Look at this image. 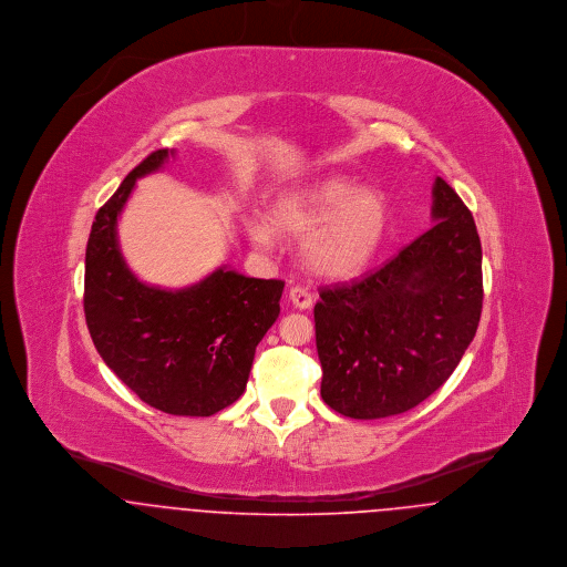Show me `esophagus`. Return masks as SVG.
<instances>
[{
    "label": "esophagus",
    "mask_w": 567,
    "mask_h": 567,
    "mask_svg": "<svg viewBox=\"0 0 567 567\" xmlns=\"http://www.w3.org/2000/svg\"><path fill=\"white\" fill-rule=\"evenodd\" d=\"M288 297H290L292 306L299 308V310L312 308V292H310L306 286H292L290 292H288Z\"/></svg>",
    "instance_id": "esophagus-1"
}]
</instances>
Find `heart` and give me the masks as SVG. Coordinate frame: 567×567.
<instances>
[{
  "mask_svg": "<svg viewBox=\"0 0 567 567\" xmlns=\"http://www.w3.org/2000/svg\"><path fill=\"white\" fill-rule=\"evenodd\" d=\"M272 227L292 238H303V257L310 270L327 279H351L375 257L389 229V207L378 189L333 176L281 192L270 205ZM261 218L246 223V234L257 246L275 243V231Z\"/></svg>",
  "mask_w": 567,
  "mask_h": 567,
  "instance_id": "obj_1",
  "label": "heart"
}]
</instances>
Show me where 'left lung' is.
I'll list each match as a JSON object with an SVG mask.
<instances>
[{"label": "left lung", "instance_id": "obj_1", "mask_svg": "<svg viewBox=\"0 0 567 567\" xmlns=\"http://www.w3.org/2000/svg\"><path fill=\"white\" fill-rule=\"evenodd\" d=\"M432 229L375 272L321 288L315 306L324 404L351 419L402 414L458 367L483 312L472 212L436 176Z\"/></svg>", "mask_w": 567, "mask_h": 567}]
</instances>
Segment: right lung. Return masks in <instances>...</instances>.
<instances>
[{"mask_svg":"<svg viewBox=\"0 0 567 567\" xmlns=\"http://www.w3.org/2000/svg\"><path fill=\"white\" fill-rule=\"evenodd\" d=\"M174 155L151 153L97 209L84 255V319L106 367L167 414L212 416L240 400L255 347L279 317L281 279L220 266L181 290L142 284L117 244V218L140 176Z\"/></svg>","mask_w":567,"mask_h":567,"instance_id":"1","label":"right lung"}]
</instances>
